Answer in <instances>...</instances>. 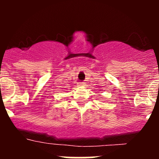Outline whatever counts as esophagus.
I'll return each instance as SVG.
<instances>
[{
	"label": "esophagus",
	"instance_id": "34e87169",
	"mask_svg": "<svg viewBox=\"0 0 159 159\" xmlns=\"http://www.w3.org/2000/svg\"><path fill=\"white\" fill-rule=\"evenodd\" d=\"M78 86H80V87H84V86L85 85V83L84 82H79V83L78 84Z\"/></svg>",
	"mask_w": 159,
	"mask_h": 159
}]
</instances>
